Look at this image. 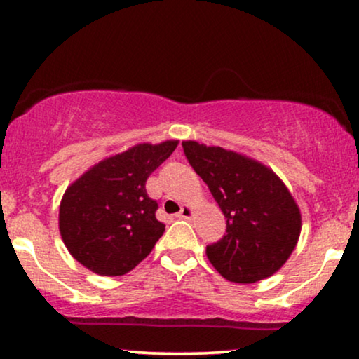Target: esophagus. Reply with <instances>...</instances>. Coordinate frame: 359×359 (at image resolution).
Returning <instances> with one entry per match:
<instances>
[{
    "mask_svg": "<svg viewBox=\"0 0 359 359\" xmlns=\"http://www.w3.org/2000/svg\"><path fill=\"white\" fill-rule=\"evenodd\" d=\"M194 214V209L191 208V205H182V209H180V212L177 214V217H184V219H191Z\"/></svg>",
    "mask_w": 359,
    "mask_h": 359,
    "instance_id": "1",
    "label": "esophagus"
}]
</instances>
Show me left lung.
I'll return each instance as SVG.
<instances>
[{"label": "left lung", "mask_w": 359, "mask_h": 359, "mask_svg": "<svg viewBox=\"0 0 359 359\" xmlns=\"http://www.w3.org/2000/svg\"><path fill=\"white\" fill-rule=\"evenodd\" d=\"M182 147L226 217V234L205 248L209 262L234 283L271 277L285 265L302 229L287 185L270 167L238 151L194 140Z\"/></svg>", "instance_id": "obj_1"}]
</instances>
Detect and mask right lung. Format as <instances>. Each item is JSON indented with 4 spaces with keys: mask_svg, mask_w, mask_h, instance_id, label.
<instances>
[{
    "mask_svg": "<svg viewBox=\"0 0 359 359\" xmlns=\"http://www.w3.org/2000/svg\"><path fill=\"white\" fill-rule=\"evenodd\" d=\"M177 145L179 140L138 143L101 160L65 189L59 231L81 265L102 277H119L150 255L165 224L155 217L158 204L148 197L145 184Z\"/></svg>",
    "mask_w": 359,
    "mask_h": 359,
    "instance_id": "right-lung-1",
    "label": "right lung"
}]
</instances>
